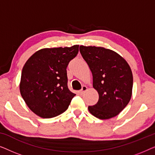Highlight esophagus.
<instances>
[{
  "instance_id": "34e87169",
  "label": "esophagus",
  "mask_w": 155,
  "mask_h": 155,
  "mask_svg": "<svg viewBox=\"0 0 155 155\" xmlns=\"http://www.w3.org/2000/svg\"><path fill=\"white\" fill-rule=\"evenodd\" d=\"M87 87L85 86V85H83V86H82L81 90H80V92L81 93V94H83V93H84V92H85V91H87Z\"/></svg>"
}]
</instances>
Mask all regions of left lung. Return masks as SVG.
<instances>
[{
  "instance_id": "obj_1",
  "label": "left lung",
  "mask_w": 155,
  "mask_h": 155,
  "mask_svg": "<svg viewBox=\"0 0 155 155\" xmlns=\"http://www.w3.org/2000/svg\"><path fill=\"white\" fill-rule=\"evenodd\" d=\"M93 77L99 100L89 111L99 119H109L122 111L130 100L133 73L127 61L114 51L97 46H80Z\"/></svg>"
}]
</instances>
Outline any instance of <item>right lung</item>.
Masks as SVG:
<instances>
[{
    "label": "right lung",
    "mask_w": 155,
    "mask_h": 155,
    "mask_svg": "<svg viewBox=\"0 0 155 155\" xmlns=\"http://www.w3.org/2000/svg\"><path fill=\"white\" fill-rule=\"evenodd\" d=\"M79 45L46 48L35 52L22 71L20 91L31 111L44 118L65 111L75 96L68 87L67 66L77 56Z\"/></svg>",
    "instance_id": "add662e5"
}]
</instances>
